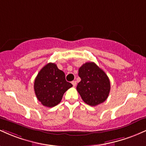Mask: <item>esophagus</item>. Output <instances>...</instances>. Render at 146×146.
Masks as SVG:
<instances>
[{
  "label": "esophagus",
  "instance_id": "1",
  "mask_svg": "<svg viewBox=\"0 0 146 146\" xmlns=\"http://www.w3.org/2000/svg\"><path fill=\"white\" fill-rule=\"evenodd\" d=\"M71 83H72V84H73V86H76V85H77L76 81H73Z\"/></svg>",
  "mask_w": 146,
  "mask_h": 146
}]
</instances>
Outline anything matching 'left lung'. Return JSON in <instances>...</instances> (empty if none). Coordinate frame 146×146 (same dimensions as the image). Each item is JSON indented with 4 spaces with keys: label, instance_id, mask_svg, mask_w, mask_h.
Listing matches in <instances>:
<instances>
[{
    "label": "left lung",
    "instance_id": "8db88e82",
    "mask_svg": "<svg viewBox=\"0 0 146 146\" xmlns=\"http://www.w3.org/2000/svg\"><path fill=\"white\" fill-rule=\"evenodd\" d=\"M81 81L77 90L83 101L95 106L108 98L110 90V80L103 70L94 62H86L79 68Z\"/></svg>",
    "mask_w": 146,
    "mask_h": 146
}]
</instances>
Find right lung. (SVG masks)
I'll return each instance as SVG.
<instances>
[{"label": "right lung", "mask_w": 146, "mask_h": 146, "mask_svg": "<svg viewBox=\"0 0 146 146\" xmlns=\"http://www.w3.org/2000/svg\"><path fill=\"white\" fill-rule=\"evenodd\" d=\"M72 86L71 83L66 82L64 73L54 63L45 65L39 71L34 82L37 99L48 108L58 105L64 93Z\"/></svg>", "instance_id": "add662e5"}]
</instances>
